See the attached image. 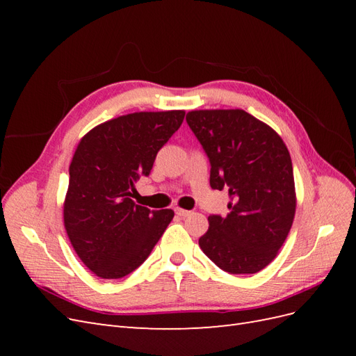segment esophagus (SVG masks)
Wrapping results in <instances>:
<instances>
[{"label":"esophagus","mask_w":356,"mask_h":356,"mask_svg":"<svg viewBox=\"0 0 356 356\" xmlns=\"http://www.w3.org/2000/svg\"><path fill=\"white\" fill-rule=\"evenodd\" d=\"M175 212H177V215H179V217H188V215L191 213V211L182 209V208H175Z\"/></svg>","instance_id":"esophagus-1"}]
</instances>
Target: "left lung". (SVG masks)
I'll list each match as a JSON object with an SVG mask.
<instances>
[{
    "mask_svg": "<svg viewBox=\"0 0 356 356\" xmlns=\"http://www.w3.org/2000/svg\"><path fill=\"white\" fill-rule=\"evenodd\" d=\"M186 120L211 161V187L229 191L230 212L209 215L202 251L224 272L270 264L294 221L291 156L273 129L243 110H195Z\"/></svg>",
    "mask_w": 356,
    "mask_h": 356,
    "instance_id": "obj_1",
    "label": "left lung"
}]
</instances>
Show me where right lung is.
<instances>
[{
  "instance_id": "right-lung-1",
  "label": "right lung",
  "mask_w": 356,
  "mask_h": 356,
  "mask_svg": "<svg viewBox=\"0 0 356 356\" xmlns=\"http://www.w3.org/2000/svg\"><path fill=\"white\" fill-rule=\"evenodd\" d=\"M186 111H141L101 123L86 134L70 165L63 224L80 260L93 275L118 279L141 266L174 218L172 209L149 211L132 197L159 149Z\"/></svg>"
}]
</instances>
